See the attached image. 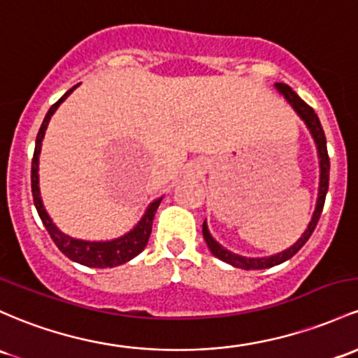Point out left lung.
<instances>
[{
    "instance_id": "obj_1",
    "label": "left lung",
    "mask_w": 358,
    "mask_h": 358,
    "mask_svg": "<svg viewBox=\"0 0 358 358\" xmlns=\"http://www.w3.org/2000/svg\"><path fill=\"white\" fill-rule=\"evenodd\" d=\"M275 86H277V90L282 93V95L287 98V101L290 105H292L294 110L299 113L301 119L306 122V125H308L309 131H311L314 141H316L317 152H320V166H321L320 197H317V206H316V210H314L313 221L309 222L308 229H306V233L302 234V238L299 239V241H297L294 246H290L289 250L282 251V253L275 255V257H270V258H245V257H238V255H234V253H231V251L224 250L222 246L219 245V243H215L214 239H212L209 231H207L206 222H203V226H202L203 239H206L207 246H209L212 255H214L215 258H219V260H222V262L229 263V265L236 266V268H245V270L270 268V266H275V265H278V263H284V262H287L289 258H292L294 255H296L297 251H299L302 246L308 243V239L311 238L313 231L316 229L317 221H320V217H321V212H323L324 200H326V192H328V185H329V156H328V149H326L324 131H323V127H321L320 119H317V115L314 113L313 107H309V105L306 103L302 98H299V95H297L296 92H292V88H290L289 85L275 83Z\"/></svg>"
}]
</instances>
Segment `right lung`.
Segmentation results:
<instances>
[{
    "instance_id": "right-lung-1",
    "label": "right lung",
    "mask_w": 358,
    "mask_h": 358,
    "mask_svg": "<svg viewBox=\"0 0 358 358\" xmlns=\"http://www.w3.org/2000/svg\"><path fill=\"white\" fill-rule=\"evenodd\" d=\"M78 86V85H76ZM76 86L66 92L52 107L49 108L47 112L44 122H42L41 129H38L37 139H35V151H34V158H32V195H34V203L37 207L38 215H41L42 222H44L47 233L49 236L52 238V241L56 243V246L69 260L81 263V265L86 266H93V268H112V266H119L122 263L132 260V258L137 257L148 245V239L151 236V229H152V219H155L156 210L159 207V200H155L151 206L148 207L146 214L144 217L141 219L139 224L127 233L125 236H122L119 239H113V241H105V243H93V241H81V239H74L66 236L64 233L57 229L54 226L50 217L47 215V212L42 206L41 200V192H38V155H41V146H42V139H44L47 124H49L50 117L52 113L56 112L59 105L64 101V98L73 92Z\"/></svg>"
}]
</instances>
